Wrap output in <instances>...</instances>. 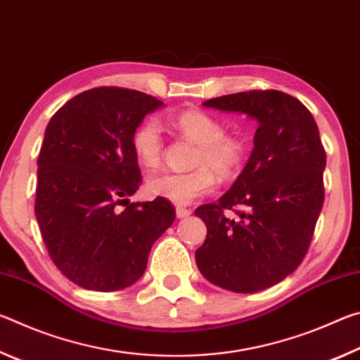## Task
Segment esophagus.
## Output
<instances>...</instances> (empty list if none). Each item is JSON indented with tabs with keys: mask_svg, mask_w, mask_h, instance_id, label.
<instances>
[{
	"mask_svg": "<svg viewBox=\"0 0 360 360\" xmlns=\"http://www.w3.org/2000/svg\"><path fill=\"white\" fill-rule=\"evenodd\" d=\"M191 214H192L191 210L182 208V206H178V208H176V216H178V219H184V217H188Z\"/></svg>",
	"mask_w": 360,
	"mask_h": 360,
	"instance_id": "obj_1",
	"label": "esophagus"
}]
</instances>
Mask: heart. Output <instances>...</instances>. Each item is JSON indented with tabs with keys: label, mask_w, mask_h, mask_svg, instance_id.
<instances>
[{
	"label": "heart",
	"mask_w": 360,
	"mask_h": 360,
	"mask_svg": "<svg viewBox=\"0 0 360 360\" xmlns=\"http://www.w3.org/2000/svg\"><path fill=\"white\" fill-rule=\"evenodd\" d=\"M172 129L182 138L197 144L192 165L187 173L163 172L148 179L152 197L165 198L174 205H191L216 188V174L229 179L240 172L245 162V139L233 133H224L222 124L202 109H187L169 119ZM131 149L139 165L154 169L162 163L163 136L155 119H146L131 135Z\"/></svg>",
	"instance_id": "heart-1"
}]
</instances>
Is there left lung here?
<instances>
[{"instance_id":"left-lung-1","label":"left lung","mask_w":360,"mask_h":360,"mask_svg":"<svg viewBox=\"0 0 360 360\" xmlns=\"http://www.w3.org/2000/svg\"><path fill=\"white\" fill-rule=\"evenodd\" d=\"M203 106L246 114L259 129L230 191L195 210L208 229L195 251L197 266L231 292L271 288L302 264L324 203L326 150L318 125L302 101L279 90L224 95ZM233 205L247 211L230 218L224 211Z\"/></svg>"}]
</instances>
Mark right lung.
Segmentation results:
<instances>
[{
  "mask_svg": "<svg viewBox=\"0 0 360 360\" xmlns=\"http://www.w3.org/2000/svg\"><path fill=\"white\" fill-rule=\"evenodd\" d=\"M160 106L138 90L96 87L66 101L47 124L34 214L52 262L84 289L135 284L152 245L174 222L165 198L129 200L141 184L131 135Z\"/></svg>",
  "mask_w": 360,
  "mask_h": 360,
  "instance_id": "right-lung-1",
  "label": "right lung"
}]
</instances>
